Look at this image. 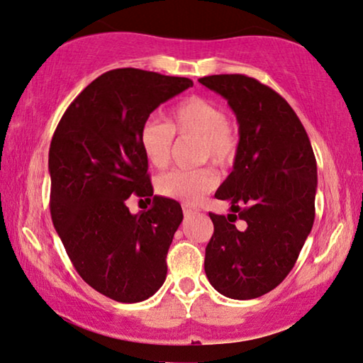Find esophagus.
<instances>
[{
	"label": "esophagus",
	"instance_id": "obj_1",
	"mask_svg": "<svg viewBox=\"0 0 363 363\" xmlns=\"http://www.w3.org/2000/svg\"><path fill=\"white\" fill-rule=\"evenodd\" d=\"M182 208H183V214H185V216H191V214L198 213V209L191 206V204H188V203H183Z\"/></svg>",
	"mask_w": 363,
	"mask_h": 363
}]
</instances>
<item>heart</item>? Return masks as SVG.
Listing matches in <instances>:
<instances>
[{"mask_svg": "<svg viewBox=\"0 0 363 363\" xmlns=\"http://www.w3.org/2000/svg\"><path fill=\"white\" fill-rule=\"evenodd\" d=\"M173 135L198 138L201 143L199 159H211L218 165L229 164L238 150V140L229 128L224 108L203 96H190L175 104L167 114V123L149 119L143 124L139 145L150 167L162 170L169 165ZM218 182L219 175L211 167L172 170L159 178L157 190L165 198L196 204L216 188Z\"/></svg>", "mask_w": 363, "mask_h": 363, "instance_id": "obj_1", "label": "heart"}]
</instances>
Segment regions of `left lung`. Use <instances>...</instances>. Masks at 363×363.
Listing matches in <instances>:
<instances>
[{
	"instance_id": "obj_1",
	"label": "left lung",
	"mask_w": 363,
	"mask_h": 363,
	"mask_svg": "<svg viewBox=\"0 0 363 363\" xmlns=\"http://www.w3.org/2000/svg\"><path fill=\"white\" fill-rule=\"evenodd\" d=\"M199 83L228 99L239 123L234 169L214 194L233 214L209 213L204 272L220 295L259 298L285 280L311 233L316 159L296 113L270 86L239 73ZM238 218L244 230L235 228Z\"/></svg>"
}]
</instances>
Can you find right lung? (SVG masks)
Wrapping results in <instances>:
<instances>
[{
	"mask_svg": "<svg viewBox=\"0 0 363 363\" xmlns=\"http://www.w3.org/2000/svg\"><path fill=\"white\" fill-rule=\"evenodd\" d=\"M190 86V78L109 70L73 99L52 138V223L78 275L114 301H144L165 281L180 203L154 196L150 210L130 215L125 199L154 194L140 128Z\"/></svg>",
	"mask_w": 363,
	"mask_h": 363,
	"instance_id": "right-lung-1",
	"label": "right lung"
}]
</instances>
